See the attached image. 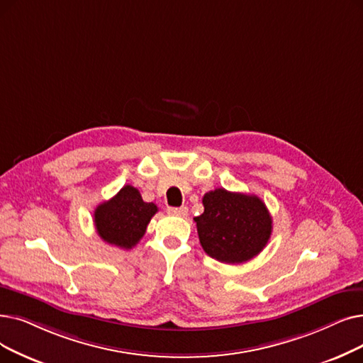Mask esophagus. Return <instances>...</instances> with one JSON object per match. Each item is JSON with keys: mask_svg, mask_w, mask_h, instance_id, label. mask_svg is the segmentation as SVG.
I'll return each instance as SVG.
<instances>
[{"mask_svg": "<svg viewBox=\"0 0 363 363\" xmlns=\"http://www.w3.org/2000/svg\"><path fill=\"white\" fill-rule=\"evenodd\" d=\"M167 212L173 216H186L188 215V208L186 206H181V208H169Z\"/></svg>", "mask_w": 363, "mask_h": 363, "instance_id": "esophagus-1", "label": "esophagus"}]
</instances>
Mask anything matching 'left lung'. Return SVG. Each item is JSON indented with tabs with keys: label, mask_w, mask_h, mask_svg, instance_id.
<instances>
[{
	"label": "left lung",
	"mask_w": 363,
	"mask_h": 363,
	"mask_svg": "<svg viewBox=\"0 0 363 363\" xmlns=\"http://www.w3.org/2000/svg\"><path fill=\"white\" fill-rule=\"evenodd\" d=\"M203 206L194 218L200 245L219 262H246L269 243L273 220L259 197L216 188L203 196Z\"/></svg>",
	"instance_id": "obj_1"
}]
</instances>
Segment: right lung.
Returning <instances> with one entry per match:
<instances>
[{"label": "right lung", "instance_id": "add662e5", "mask_svg": "<svg viewBox=\"0 0 363 363\" xmlns=\"http://www.w3.org/2000/svg\"><path fill=\"white\" fill-rule=\"evenodd\" d=\"M159 208L147 203L132 185H124L113 197L94 209V227L108 245L132 249L144 238L151 218Z\"/></svg>", "mask_w": 363, "mask_h": 363}]
</instances>
